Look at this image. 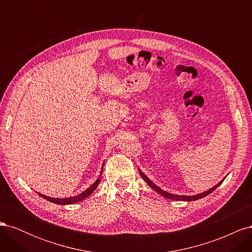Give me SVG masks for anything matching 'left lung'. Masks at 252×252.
Wrapping results in <instances>:
<instances>
[{"label":"left lung","mask_w":252,"mask_h":252,"mask_svg":"<svg viewBox=\"0 0 252 252\" xmlns=\"http://www.w3.org/2000/svg\"><path fill=\"white\" fill-rule=\"evenodd\" d=\"M139 171H140V174H141V177L143 178V180L147 183V184L154 189V190H156V191L158 192V193H159L161 195H163V196H165L166 199H169V200H177V201H186V202H191V201H196V200H199V199H202V197H204V196H206V195H208L209 193H211L212 191H215V190L222 184V182L224 181V180H222L220 181L219 184H217L216 186H213L212 188H210V189H208L207 191H204V192H202V193H200V194H195V195H179V194H173V193H169V192H167V191H165V190H163V189H161L159 188L158 186H157L154 182H151L149 179H148V177L147 175H145V173H143L142 172V170L141 169H139Z\"/></svg>","instance_id":"1"}]
</instances>
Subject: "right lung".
Instances as JSON below:
<instances>
[{
    "label": "right lung",
    "instance_id": "obj_1",
    "mask_svg": "<svg viewBox=\"0 0 252 252\" xmlns=\"http://www.w3.org/2000/svg\"><path fill=\"white\" fill-rule=\"evenodd\" d=\"M104 165V163H103ZM102 171H103V167H102ZM102 171L100 173V177L102 175ZM100 177L97 178V180L94 183L93 185H91L90 187H88L86 190H84V191L78 195H74V196H69V197H64V199H59V197H50V196H47V195H44V194H41L39 193V195H41L43 199L47 200L51 203H55V204H59V205H69V204H74V203H78L80 201H83L84 199H86V197H88L91 193H93L94 190L96 189V187L98 186V184H100Z\"/></svg>",
    "mask_w": 252,
    "mask_h": 252
}]
</instances>
